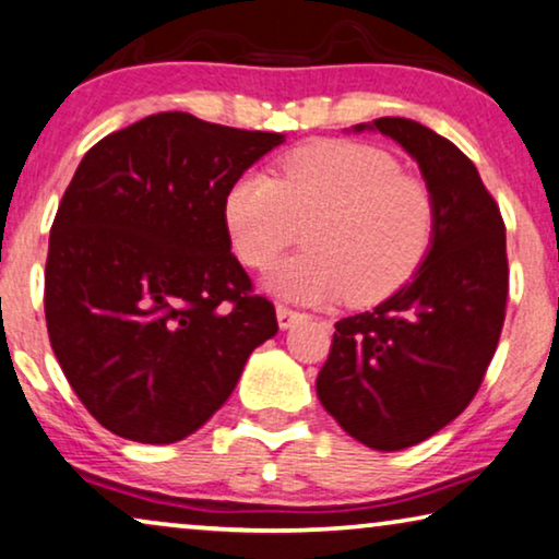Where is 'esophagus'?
<instances>
[{"label":"esophagus","mask_w":559,"mask_h":559,"mask_svg":"<svg viewBox=\"0 0 559 559\" xmlns=\"http://www.w3.org/2000/svg\"><path fill=\"white\" fill-rule=\"evenodd\" d=\"M275 317H278L281 330H288V326H294L304 314H301V311L292 309V307H284V304H278V307H275Z\"/></svg>","instance_id":"1"}]
</instances>
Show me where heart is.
<instances>
[{"mask_svg": "<svg viewBox=\"0 0 559 559\" xmlns=\"http://www.w3.org/2000/svg\"><path fill=\"white\" fill-rule=\"evenodd\" d=\"M225 225L235 255L265 271L307 225V252L267 275L296 301L345 296L355 307L389 299L427 258L437 204L427 181L381 147L322 140L296 147L278 174L248 170L229 186Z\"/></svg>", "mask_w": 559, "mask_h": 559, "instance_id": "b5f03b06", "label": "heart"}]
</instances>
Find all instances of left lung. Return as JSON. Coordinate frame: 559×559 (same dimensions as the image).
I'll return each instance as SVG.
<instances>
[{"instance_id":"8db88e82","label":"left lung","mask_w":559,"mask_h":559,"mask_svg":"<svg viewBox=\"0 0 559 559\" xmlns=\"http://www.w3.org/2000/svg\"><path fill=\"white\" fill-rule=\"evenodd\" d=\"M396 140L437 204L431 248L406 286L340 319L317 396L368 448H412L465 412L496 353L509 296L506 227L473 160L406 117L355 124Z\"/></svg>"}]
</instances>
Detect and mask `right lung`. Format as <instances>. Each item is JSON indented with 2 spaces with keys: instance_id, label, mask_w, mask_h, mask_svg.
I'll list each match as a JSON object with an SVG mask.
<instances>
[{
  "instance_id": "1",
  "label": "right lung",
  "mask_w": 559,
  "mask_h": 559,
  "mask_svg": "<svg viewBox=\"0 0 559 559\" xmlns=\"http://www.w3.org/2000/svg\"><path fill=\"white\" fill-rule=\"evenodd\" d=\"M284 143L186 111H160L99 140L50 227L46 322L81 404L143 444L197 431L278 332L233 252L225 197Z\"/></svg>"
}]
</instances>
